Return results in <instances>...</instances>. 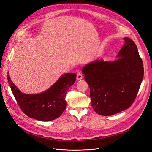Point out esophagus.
<instances>
[{
  "mask_svg": "<svg viewBox=\"0 0 152 152\" xmlns=\"http://www.w3.org/2000/svg\"><path fill=\"white\" fill-rule=\"evenodd\" d=\"M82 78H83V75L80 74V73H78L77 74V79L79 80H81Z\"/></svg>",
  "mask_w": 152,
  "mask_h": 152,
  "instance_id": "1",
  "label": "esophagus"
}]
</instances>
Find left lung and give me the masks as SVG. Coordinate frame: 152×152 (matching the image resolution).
Masks as SVG:
<instances>
[{
  "instance_id": "left-lung-1",
  "label": "left lung",
  "mask_w": 152,
  "mask_h": 152,
  "mask_svg": "<svg viewBox=\"0 0 152 152\" xmlns=\"http://www.w3.org/2000/svg\"><path fill=\"white\" fill-rule=\"evenodd\" d=\"M124 44L114 61L97 60L82 69L90 87L93 109L111 116L129 108L134 101L143 80L144 69L137 46L124 38Z\"/></svg>"
}]
</instances>
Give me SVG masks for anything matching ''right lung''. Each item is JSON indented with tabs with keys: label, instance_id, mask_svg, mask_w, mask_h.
<instances>
[{
	"label": "right lung",
	"instance_id": "right-lung-1",
	"mask_svg": "<svg viewBox=\"0 0 152 152\" xmlns=\"http://www.w3.org/2000/svg\"><path fill=\"white\" fill-rule=\"evenodd\" d=\"M7 76L13 95L23 113L29 118L49 121L60 117L65 111L66 94L75 83L77 75L75 73L63 75L48 90L38 94L21 92Z\"/></svg>",
	"mask_w": 152,
	"mask_h": 152
}]
</instances>
